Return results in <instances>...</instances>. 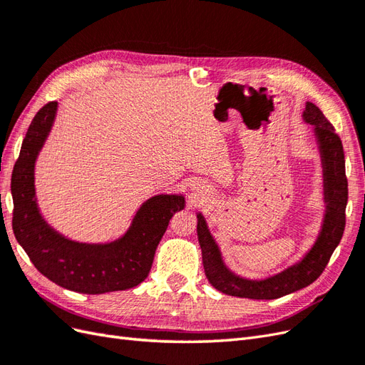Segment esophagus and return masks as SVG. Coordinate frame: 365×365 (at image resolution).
Wrapping results in <instances>:
<instances>
[{
    "instance_id": "34e87169",
    "label": "esophagus",
    "mask_w": 365,
    "mask_h": 365,
    "mask_svg": "<svg viewBox=\"0 0 365 365\" xmlns=\"http://www.w3.org/2000/svg\"><path fill=\"white\" fill-rule=\"evenodd\" d=\"M190 189H192L193 192H201V185L197 184V182H190Z\"/></svg>"
}]
</instances>
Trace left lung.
<instances>
[{"label": "left lung", "instance_id": "8db88e82", "mask_svg": "<svg viewBox=\"0 0 365 365\" xmlns=\"http://www.w3.org/2000/svg\"><path fill=\"white\" fill-rule=\"evenodd\" d=\"M302 118L306 125L312 126V135L322 163L324 213L314 244L300 260L288 264L282 271L263 279H248L228 268L204 215L196 212V231L202 251L204 271L208 282L220 292L240 298H252V300H274L300 291L319 277L339 244L346 227L349 193L344 149L334 126L329 123L317 105L306 102Z\"/></svg>", "mask_w": 365, "mask_h": 365}]
</instances>
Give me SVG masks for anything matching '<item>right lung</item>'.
<instances>
[{
  "instance_id": "obj_1",
  "label": "right lung",
  "mask_w": 365,
  "mask_h": 365,
  "mask_svg": "<svg viewBox=\"0 0 365 365\" xmlns=\"http://www.w3.org/2000/svg\"><path fill=\"white\" fill-rule=\"evenodd\" d=\"M58 102L31 120L12 173L14 233L31 263L47 279L81 294L125 291L148 277L169 220L185 207L182 193H158L143 202L128 230L109 242H79L53 228L36 196V161L51 134Z\"/></svg>"
}]
</instances>
